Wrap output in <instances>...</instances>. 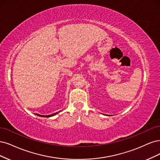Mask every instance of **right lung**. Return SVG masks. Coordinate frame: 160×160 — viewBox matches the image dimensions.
<instances>
[{
    "instance_id": "add662e5",
    "label": "right lung",
    "mask_w": 160,
    "mask_h": 160,
    "mask_svg": "<svg viewBox=\"0 0 160 160\" xmlns=\"http://www.w3.org/2000/svg\"><path fill=\"white\" fill-rule=\"evenodd\" d=\"M58 114V112H56L54 113V114H50V115H48V116H44V115H40V114H36V115H37L38 116H40V117H46V118H48V117H51V116H53L56 114Z\"/></svg>"
}]
</instances>
